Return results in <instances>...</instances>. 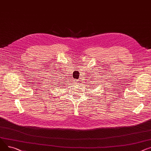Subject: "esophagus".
<instances>
[{"mask_svg":"<svg viewBox=\"0 0 151 151\" xmlns=\"http://www.w3.org/2000/svg\"><path fill=\"white\" fill-rule=\"evenodd\" d=\"M76 84H77V85H80V83H79V82H78V81H76Z\"/></svg>","mask_w":151,"mask_h":151,"instance_id":"1","label":"esophagus"}]
</instances>
